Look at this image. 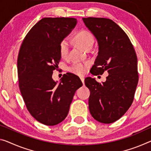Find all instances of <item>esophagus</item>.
I'll return each instance as SVG.
<instances>
[{
	"instance_id": "34e87169",
	"label": "esophagus",
	"mask_w": 151,
	"mask_h": 151,
	"mask_svg": "<svg viewBox=\"0 0 151 151\" xmlns=\"http://www.w3.org/2000/svg\"><path fill=\"white\" fill-rule=\"evenodd\" d=\"M80 80H81V81H82V82L83 83V84H84V78H81Z\"/></svg>"
}]
</instances>
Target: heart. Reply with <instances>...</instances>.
Here are the masks:
<instances>
[{"label":"heart","mask_w":151,"mask_h":151,"mask_svg":"<svg viewBox=\"0 0 151 151\" xmlns=\"http://www.w3.org/2000/svg\"><path fill=\"white\" fill-rule=\"evenodd\" d=\"M73 40L76 45L86 50L90 49V48L91 47L94 42V38L92 34L86 30H82V31L79 32L74 37ZM69 48V42L68 39L62 40L59 44V52L60 55L63 58L68 56ZM89 65V63H85L83 64L76 63H73L69 67L68 70L69 72L76 74V75L83 76L86 73Z\"/></svg>","instance_id":"b5f03b06"}]
</instances>
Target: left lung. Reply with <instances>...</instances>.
Masks as SVG:
<instances>
[{"instance_id": "left-lung-1", "label": "left lung", "mask_w": 151, "mask_h": 151, "mask_svg": "<svg viewBox=\"0 0 151 151\" xmlns=\"http://www.w3.org/2000/svg\"><path fill=\"white\" fill-rule=\"evenodd\" d=\"M82 19L99 45L90 72L94 76L109 73L105 82L85 79L90 91L89 110L96 121L111 124L121 118L133 102L138 82L137 57L128 36L113 21L101 17Z\"/></svg>"}]
</instances>
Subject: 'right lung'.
<instances>
[{
  "label": "right lung",
  "mask_w": 151,
  "mask_h": 151,
  "mask_svg": "<svg viewBox=\"0 0 151 151\" xmlns=\"http://www.w3.org/2000/svg\"><path fill=\"white\" fill-rule=\"evenodd\" d=\"M77 24L72 17H45L25 37L17 58L21 94L32 117L46 126L65 119L74 94L82 82L67 73L60 83L53 80V71L61 60L59 44Z\"/></svg>",
  "instance_id": "1"
}]
</instances>
